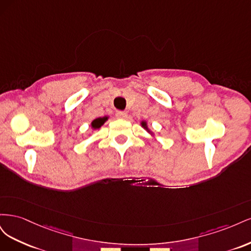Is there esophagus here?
<instances>
[{
  "instance_id": "obj_1",
  "label": "esophagus",
  "mask_w": 251,
  "mask_h": 251,
  "mask_svg": "<svg viewBox=\"0 0 251 251\" xmlns=\"http://www.w3.org/2000/svg\"><path fill=\"white\" fill-rule=\"evenodd\" d=\"M127 116L126 112H123V111H117L116 112V117L119 119H125Z\"/></svg>"
}]
</instances>
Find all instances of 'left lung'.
<instances>
[{"label": "left lung", "instance_id": "left-lung-1", "mask_svg": "<svg viewBox=\"0 0 251 251\" xmlns=\"http://www.w3.org/2000/svg\"><path fill=\"white\" fill-rule=\"evenodd\" d=\"M140 125H141V126L144 128V130H146L151 136H154L155 134L153 133V132H151V130H150V128H149V126H148V123H147V121L146 120H142L141 121V123H140Z\"/></svg>", "mask_w": 251, "mask_h": 251}]
</instances>
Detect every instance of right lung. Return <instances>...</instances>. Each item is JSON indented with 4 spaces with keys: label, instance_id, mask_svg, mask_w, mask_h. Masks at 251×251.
I'll return each instance as SVG.
<instances>
[{
    "label": "right lung",
    "instance_id": "1",
    "mask_svg": "<svg viewBox=\"0 0 251 251\" xmlns=\"http://www.w3.org/2000/svg\"><path fill=\"white\" fill-rule=\"evenodd\" d=\"M109 119V116H104V117H98L96 119H94L92 123H91V127H92V130H97V128L101 127L105 121Z\"/></svg>",
    "mask_w": 251,
    "mask_h": 251
}]
</instances>
